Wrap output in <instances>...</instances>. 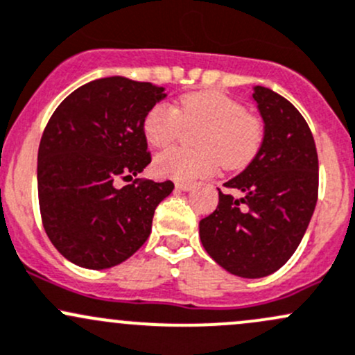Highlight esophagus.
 <instances>
[{"instance_id": "obj_1", "label": "esophagus", "mask_w": 355, "mask_h": 355, "mask_svg": "<svg viewBox=\"0 0 355 355\" xmlns=\"http://www.w3.org/2000/svg\"><path fill=\"white\" fill-rule=\"evenodd\" d=\"M192 187H193V184H190V182H177L178 190H185V192H187V190H190Z\"/></svg>"}]
</instances>
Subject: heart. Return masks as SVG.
<instances>
[{"instance_id":"1","label":"heart","mask_w":355,"mask_h":355,"mask_svg":"<svg viewBox=\"0 0 355 355\" xmlns=\"http://www.w3.org/2000/svg\"><path fill=\"white\" fill-rule=\"evenodd\" d=\"M184 125H199L193 134L196 149H168L155 159L156 173L173 180L207 177L223 165L240 170L253 162L266 141L262 115L246 110L240 100L216 92H192L178 105L158 102L144 115L143 130L153 148H166L178 139Z\"/></svg>"}]
</instances>
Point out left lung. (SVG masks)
I'll return each mask as SVG.
<instances>
[{
    "label": "left lung",
    "mask_w": 355,
    "mask_h": 355,
    "mask_svg": "<svg viewBox=\"0 0 355 355\" xmlns=\"http://www.w3.org/2000/svg\"><path fill=\"white\" fill-rule=\"evenodd\" d=\"M253 100L266 121V141L226 182L230 192L218 189V207L199 223L209 255L246 279L266 277L293 257L318 200V155L304 117L268 88L255 87Z\"/></svg>",
    "instance_id": "left-lung-1"
}]
</instances>
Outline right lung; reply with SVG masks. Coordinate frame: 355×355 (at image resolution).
<instances>
[{
	"label": "right lung",
	"instance_id": "add662e5",
	"mask_svg": "<svg viewBox=\"0 0 355 355\" xmlns=\"http://www.w3.org/2000/svg\"><path fill=\"white\" fill-rule=\"evenodd\" d=\"M162 87L122 76L89 81L51 115L39 144L37 189L44 230L64 259L102 270L137 252L173 182L134 178L151 163L143 130Z\"/></svg>",
	"mask_w": 355,
	"mask_h": 355
}]
</instances>
